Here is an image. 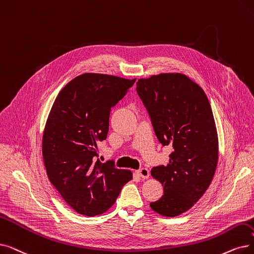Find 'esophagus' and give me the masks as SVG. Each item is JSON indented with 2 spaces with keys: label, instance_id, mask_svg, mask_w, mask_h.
Segmentation results:
<instances>
[{
  "label": "esophagus",
  "instance_id": "34e87169",
  "mask_svg": "<svg viewBox=\"0 0 254 254\" xmlns=\"http://www.w3.org/2000/svg\"><path fill=\"white\" fill-rule=\"evenodd\" d=\"M137 172L142 179H148L149 178V170L147 168H144V167L140 168Z\"/></svg>",
  "mask_w": 254,
  "mask_h": 254
}]
</instances>
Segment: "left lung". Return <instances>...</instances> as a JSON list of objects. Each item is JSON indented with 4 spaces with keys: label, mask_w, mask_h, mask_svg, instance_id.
Masks as SVG:
<instances>
[{
    "label": "left lung",
    "mask_w": 254,
    "mask_h": 254,
    "mask_svg": "<svg viewBox=\"0 0 254 254\" xmlns=\"http://www.w3.org/2000/svg\"><path fill=\"white\" fill-rule=\"evenodd\" d=\"M137 93L163 146L173 150L151 175L164 188L151 202L165 217L190 209L211 184L218 163V136L211 105L201 87L182 73H161L137 82Z\"/></svg>",
    "instance_id": "obj_1"
}]
</instances>
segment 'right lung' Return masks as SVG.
Wrapping results in <instances>:
<instances>
[{
    "label": "right lung",
    "mask_w": 254,
    "mask_h": 254,
    "mask_svg": "<svg viewBox=\"0 0 254 254\" xmlns=\"http://www.w3.org/2000/svg\"><path fill=\"white\" fill-rule=\"evenodd\" d=\"M136 79L84 73L59 92L42 138L49 180L76 213L95 216L116 201L133 179L129 170L98 160V142L107 138L111 109Z\"/></svg>",
    "instance_id": "right-lung-1"
}]
</instances>
